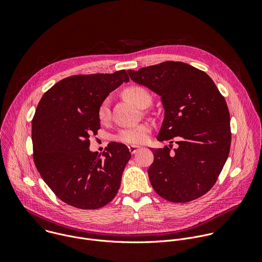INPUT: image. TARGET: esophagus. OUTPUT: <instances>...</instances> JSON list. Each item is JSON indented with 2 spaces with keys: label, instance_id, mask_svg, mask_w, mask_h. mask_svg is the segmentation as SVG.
Returning a JSON list of instances; mask_svg holds the SVG:
<instances>
[{
  "label": "esophagus",
  "instance_id": "esophagus-1",
  "mask_svg": "<svg viewBox=\"0 0 262 262\" xmlns=\"http://www.w3.org/2000/svg\"><path fill=\"white\" fill-rule=\"evenodd\" d=\"M142 147H140V146H137V145H129L128 146V150H129V152L132 154V155H135V154H137L140 149H141Z\"/></svg>",
  "mask_w": 262,
  "mask_h": 262
}]
</instances>
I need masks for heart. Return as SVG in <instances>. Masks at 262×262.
<instances>
[{
	"mask_svg": "<svg viewBox=\"0 0 262 262\" xmlns=\"http://www.w3.org/2000/svg\"><path fill=\"white\" fill-rule=\"evenodd\" d=\"M125 96L130 99L138 106L143 107L146 104H150L151 96L149 92L139 86L128 87L124 91ZM97 116L100 122H106L110 118V97H105L98 105ZM151 127L147 123H142L132 127L120 129L116 135V140L125 144H142L147 141Z\"/></svg>",
	"mask_w": 262,
	"mask_h": 262,
	"instance_id": "heart-1",
	"label": "heart"
}]
</instances>
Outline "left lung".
<instances>
[{
	"instance_id": "left-lung-1",
	"label": "left lung",
	"mask_w": 262,
	"mask_h": 262,
	"mask_svg": "<svg viewBox=\"0 0 262 262\" xmlns=\"http://www.w3.org/2000/svg\"><path fill=\"white\" fill-rule=\"evenodd\" d=\"M127 72L135 83L161 96L165 117L158 140L177 139L174 152L172 146L152 149L155 161L148 169L152 188L177 203L203 196L215 183L230 151L225 98L204 71L183 62L167 61Z\"/></svg>"
}]
</instances>
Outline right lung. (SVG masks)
<instances>
[{"instance_id": "right-lung-1", "label": "right lung", "mask_w": 262, "mask_h": 262, "mask_svg": "<svg viewBox=\"0 0 262 262\" xmlns=\"http://www.w3.org/2000/svg\"><path fill=\"white\" fill-rule=\"evenodd\" d=\"M125 70L72 76L49 89L32 120L33 159L45 182L63 202L97 209L116 196L130 159L124 144L112 142L102 155L90 151L100 128L99 103L123 82Z\"/></svg>"}]
</instances>
